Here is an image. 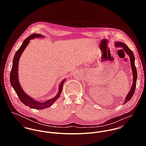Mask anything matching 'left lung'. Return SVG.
Segmentation results:
<instances>
[{
	"label": "left lung",
	"instance_id": "obj_1",
	"mask_svg": "<svg viewBox=\"0 0 146 146\" xmlns=\"http://www.w3.org/2000/svg\"><path fill=\"white\" fill-rule=\"evenodd\" d=\"M115 47H120L122 48L126 52V53L130 57V65L131 67L132 70V74H133V84L131 86L130 90L128 94H127L126 97H125V101L123 104H125L127 103L128 101L130 100V99L132 98L136 87V83H137V69L135 66V57L133 54V52L128 48V46L124 44V42H115Z\"/></svg>",
	"mask_w": 146,
	"mask_h": 146
}]
</instances>
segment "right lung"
Here are the masks:
<instances>
[{
  "label": "right lung",
  "instance_id": "obj_1",
  "mask_svg": "<svg viewBox=\"0 0 146 146\" xmlns=\"http://www.w3.org/2000/svg\"><path fill=\"white\" fill-rule=\"evenodd\" d=\"M45 36H43L41 34H33L29 36L28 38H27L26 39H25L21 46L16 52L14 56L12 62V67L10 74V82L11 85L15 90L21 102L25 104L26 106L30 107L31 108H34L36 110H42L44 108H46L50 107L53 104L54 102H55V101L60 97L61 93L62 91L63 84L66 81V79H64L60 84L58 92L56 96L52 99L46 100L45 102L39 101L32 98L25 92V91L23 90L21 86V84H20L19 79V65L21 54L23 52L26 46L29 45L30 40L39 38H43Z\"/></svg>",
  "mask_w": 146,
  "mask_h": 146
}]
</instances>
